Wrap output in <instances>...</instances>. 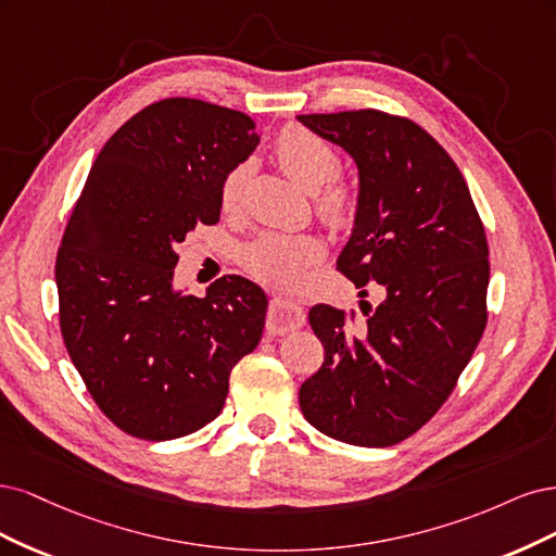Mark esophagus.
<instances>
[{
  "label": "esophagus",
  "instance_id": "1",
  "mask_svg": "<svg viewBox=\"0 0 556 556\" xmlns=\"http://www.w3.org/2000/svg\"><path fill=\"white\" fill-rule=\"evenodd\" d=\"M307 320V314H304L302 304L289 298H273L270 300V309H267V332L273 334H286L293 332L304 326Z\"/></svg>",
  "mask_w": 556,
  "mask_h": 556
}]
</instances>
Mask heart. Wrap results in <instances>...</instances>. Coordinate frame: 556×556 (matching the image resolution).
Instances as JSON below:
<instances>
[{
  "instance_id": "1",
  "label": "heart",
  "mask_w": 556,
  "mask_h": 556,
  "mask_svg": "<svg viewBox=\"0 0 556 556\" xmlns=\"http://www.w3.org/2000/svg\"><path fill=\"white\" fill-rule=\"evenodd\" d=\"M277 159L281 168L307 191H320L339 170V156L328 140L302 129L289 127L277 140ZM249 168H232L222 185L224 212H236L242 203ZM318 212L330 224H346L355 210V195L346 187H330L318 195ZM324 256V244L312 236H263L249 244L242 263L249 273L273 286H295L307 265Z\"/></svg>"
}]
</instances>
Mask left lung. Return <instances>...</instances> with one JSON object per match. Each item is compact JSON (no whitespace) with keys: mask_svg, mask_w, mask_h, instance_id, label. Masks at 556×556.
<instances>
[{"mask_svg":"<svg viewBox=\"0 0 556 556\" xmlns=\"http://www.w3.org/2000/svg\"><path fill=\"white\" fill-rule=\"evenodd\" d=\"M298 122L353 159L357 203L337 267L386 293L376 307L361 300L353 326L312 307L326 361L300 386V408L337 441L400 443L441 408L485 330V228L455 161L416 122L381 111Z\"/></svg>","mask_w":556,"mask_h":556,"instance_id":"1","label":"left lung"}]
</instances>
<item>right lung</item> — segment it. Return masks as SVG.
I'll use <instances>...</instances> for the list:
<instances>
[{"instance_id": "obj_1", "label": "right lung", "mask_w": 556, "mask_h": 556, "mask_svg": "<svg viewBox=\"0 0 556 556\" xmlns=\"http://www.w3.org/2000/svg\"><path fill=\"white\" fill-rule=\"evenodd\" d=\"M254 119L199 99L136 113L89 168L58 252L66 351L124 432L170 441L222 414L228 376L263 334L267 298L238 275L205 298L175 289L177 247L217 224L226 175L258 146Z\"/></svg>"}]
</instances>
